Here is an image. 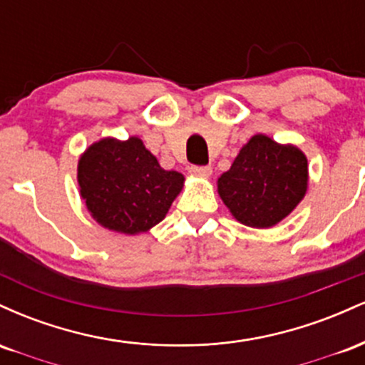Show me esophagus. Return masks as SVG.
<instances>
[{
  "label": "esophagus",
  "mask_w": 365,
  "mask_h": 365,
  "mask_svg": "<svg viewBox=\"0 0 365 365\" xmlns=\"http://www.w3.org/2000/svg\"><path fill=\"white\" fill-rule=\"evenodd\" d=\"M190 173L197 177H209L212 173L211 166H190Z\"/></svg>",
  "instance_id": "34e87169"
}]
</instances>
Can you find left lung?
<instances>
[{
	"instance_id": "obj_1",
	"label": "left lung",
	"mask_w": 365,
	"mask_h": 365,
	"mask_svg": "<svg viewBox=\"0 0 365 365\" xmlns=\"http://www.w3.org/2000/svg\"><path fill=\"white\" fill-rule=\"evenodd\" d=\"M307 190V158L295 145L254 135L217 180V192L233 216L252 228L287 217Z\"/></svg>"
}]
</instances>
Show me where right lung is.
I'll list each match as a JSON object with an SVG mask.
<instances>
[{"instance_id": "right-lung-1", "label": "right lung", "mask_w": 365, "mask_h": 365, "mask_svg": "<svg viewBox=\"0 0 365 365\" xmlns=\"http://www.w3.org/2000/svg\"><path fill=\"white\" fill-rule=\"evenodd\" d=\"M183 175L166 171L140 139H103L78 161V185L92 217L115 232H148L166 216L183 187Z\"/></svg>"}]
</instances>
